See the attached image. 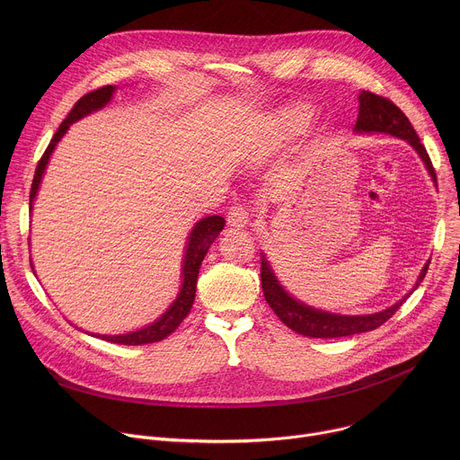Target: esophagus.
Instances as JSON below:
<instances>
[{"label": "esophagus", "mask_w": 460, "mask_h": 460, "mask_svg": "<svg viewBox=\"0 0 460 460\" xmlns=\"http://www.w3.org/2000/svg\"><path fill=\"white\" fill-rule=\"evenodd\" d=\"M251 220V213L245 206H240V204H234L233 208H229V213H227V224L231 227H236V229H242L249 224Z\"/></svg>", "instance_id": "esophagus-1"}]
</instances>
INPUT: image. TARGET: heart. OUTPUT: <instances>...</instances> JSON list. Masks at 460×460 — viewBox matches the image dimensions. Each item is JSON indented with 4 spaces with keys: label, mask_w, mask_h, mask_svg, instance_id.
<instances>
[{
    "label": "heart",
    "mask_w": 460,
    "mask_h": 460,
    "mask_svg": "<svg viewBox=\"0 0 460 460\" xmlns=\"http://www.w3.org/2000/svg\"><path fill=\"white\" fill-rule=\"evenodd\" d=\"M311 119V107L307 103H293L279 111L273 121V135L279 140H289L307 127Z\"/></svg>",
    "instance_id": "heart-1"
}]
</instances>
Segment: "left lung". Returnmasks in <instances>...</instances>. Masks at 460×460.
I'll return each instance as SVG.
<instances>
[{"mask_svg":"<svg viewBox=\"0 0 460 460\" xmlns=\"http://www.w3.org/2000/svg\"><path fill=\"white\" fill-rule=\"evenodd\" d=\"M358 103L360 105H358V118L355 123V130H358V133H385V135L410 142V146L420 155L422 162L426 164V169L431 174L433 181H437V174L429 160V155L426 147L420 144V138L415 133V128L408 119V116L391 100L380 94H375L371 91H362L358 96ZM428 268H429V261L424 266L413 291L419 288V284L426 277ZM260 280H261V291H264L266 302L275 311V314L289 327V330L311 339H339V337L373 332L395 314L397 309L413 293V291L408 293L402 300H399L397 304H393L391 307L380 313L362 314V316H346V314H335V313L313 309L295 300L293 296H289L286 289L279 284L266 258H261Z\"/></svg>","mask_w":460,"mask_h":460,"instance_id":"1","label":"left lung"}]
</instances>
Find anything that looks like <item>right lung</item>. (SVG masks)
Segmentation results:
<instances>
[{
    "label": "right lung",
    "instance_id": "1",
    "mask_svg": "<svg viewBox=\"0 0 460 460\" xmlns=\"http://www.w3.org/2000/svg\"><path fill=\"white\" fill-rule=\"evenodd\" d=\"M116 91V87L112 85H105V87H100L96 91H91L87 94H84L76 103L75 107L71 109V112L67 114V118H65L59 125V128L56 130V135L52 137L49 147L45 149L43 156L40 158L38 165H36V172H34V180H32V185H31V211H32V202L36 199V192H38V187H40V181H41V176L45 172V167L49 164V158L56 147V144L61 140V137L67 133V128L71 123L78 121L80 118L87 116L89 112L93 111H98L102 107H105L111 98H112V93ZM224 224L226 220L218 215L215 217H208L204 220H200L199 224L194 226V229L190 231V236H189V242H187V251H185V256H183V280H181V289H180V295L176 296V300L172 302V305L156 320L153 322L151 325L144 327V330H138V332H133V333H127V335H114V337H109V335H96L98 339H103L107 342H114V344H121V346H142V344H153V342H160L164 341L165 337H169L176 327L181 323V320L187 316V313L190 311L192 307V302H194V295H196V279H199V271H200V266H202V260L204 256L208 254L211 243L215 242V238L218 236V233L224 229Z\"/></svg>",
    "mask_w": 460,
    "mask_h": 460
}]
</instances>
